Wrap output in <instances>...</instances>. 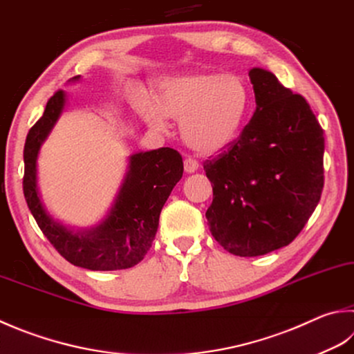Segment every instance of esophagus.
I'll list each match as a JSON object with an SVG mask.
<instances>
[{
	"mask_svg": "<svg viewBox=\"0 0 354 354\" xmlns=\"http://www.w3.org/2000/svg\"><path fill=\"white\" fill-rule=\"evenodd\" d=\"M183 166H185V171L188 172V174H192V172H196V171L198 169V163H197V160L191 158V157H186V158H185Z\"/></svg>",
	"mask_w": 354,
	"mask_h": 354,
	"instance_id": "obj_1",
	"label": "esophagus"
}]
</instances>
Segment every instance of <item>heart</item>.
<instances>
[{
    "label": "heart",
    "instance_id": "obj_1",
    "mask_svg": "<svg viewBox=\"0 0 354 354\" xmlns=\"http://www.w3.org/2000/svg\"><path fill=\"white\" fill-rule=\"evenodd\" d=\"M251 111V91L236 73L196 72L162 80L157 102L145 98L138 112L151 128L180 122L183 142L198 154H216L236 142Z\"/></svg>",
    "mask_w": 354,
    "mask_h": 354
}]
</instances>
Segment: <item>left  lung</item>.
Instances as JSON below:
<instances>
[{
  "label": "left lung",
  "mask_w": 354,
  "mask_h": 354,
  "mask_svg": "<svg viewBox=\"0 0 354 354\" xmlns=\"http://www.w3.org/2000/svg\"><path fill=\"white\" fill-rule=\"evenodd\" d=\"M256 111L234 143L203 169L212 185V237L231 254L263 256L291 243L321 200L325 138L306 100L252 68Z\"/></svg>",
  "instance_id": "1"
}]
</instances>
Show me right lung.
<instances>
[{
	"mask_svg": "<svg viewBox=\"0 0 354 354\" xmlns=\"http://www.w3.org/2000/svg\"><path fill=\"white\" fill-rule=\"evenodd\" d=\"M80 82V75L69 83ZM68 103L64 91L53 94L24 145L23 189L39 230L68 262L92 271L126 270L143 260L158 228L160 212L183 176L182 156L158 148L129 156L122 186L104 218L91 228H72L46 209L38 188V154Z\"/></svg>",
	"mask_w": 354,
	"mask_h": 354,
	"instance_id": "right-lung-1",
	"label": "right lung"
}]
</instances>
